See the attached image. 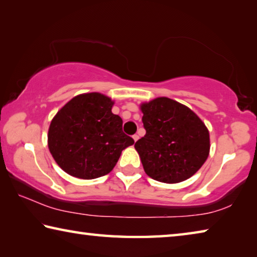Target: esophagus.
Segmentation results:
<instances>
[{
  "instance_id": "esophagus-1",
  "label": "esophagus",
  "mask_w": 257,
  "mask_h": 257,
  "mask_svg": "<svg viewBox=\"0 0 257 257\" xmlns=\"http://www.w3.org/2000/svg\"><path fill=\"white\" fill-rule=\"evenodd\" d=\"M138 138H139L138 135H134V136H133V139L135 141V143H136V142L138 141Z\"/></svg>"
}]
</instances>
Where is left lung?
Here are the masks:
<instances>
[{"instance_id": "left-lung-1", "label": "left lung", "mask_w": 257, "mask_h": 257, "mask_svg": "<svg viewBox=\"0 0 257 257\" xmlns=\"http://www.w3.org/2000/svg\"><path fill=\"white\" fill-rule=\"evenodd\" d=\"M146 135L138 139V152L146 175L165 184L194 176L210 153L206 125L189 107L168 97L141 104Z\"/></svg>"}]
</instances>
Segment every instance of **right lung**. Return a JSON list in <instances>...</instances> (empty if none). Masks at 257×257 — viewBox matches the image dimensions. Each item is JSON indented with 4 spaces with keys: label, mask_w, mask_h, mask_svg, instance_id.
Here are the masks:
<instances>
[{
    "label": "right lung",
    "mask_w": 257,
    "mask_h": 257,
    "mask_svg": "<svg viewBox=\"0 0 257 257\" xmlns=\"http://www.w3.org/2000/svg\"><path fill=\"white\" fill-rule=\"evenodd\" d=\"M114 102L101 93L71 98L51 121L47 145L64 172L95 179L112 171L121 152L134 144L122 132V119L113 114Z\"/></svg>",
    "instance_id": "1"
}]
</instances>
